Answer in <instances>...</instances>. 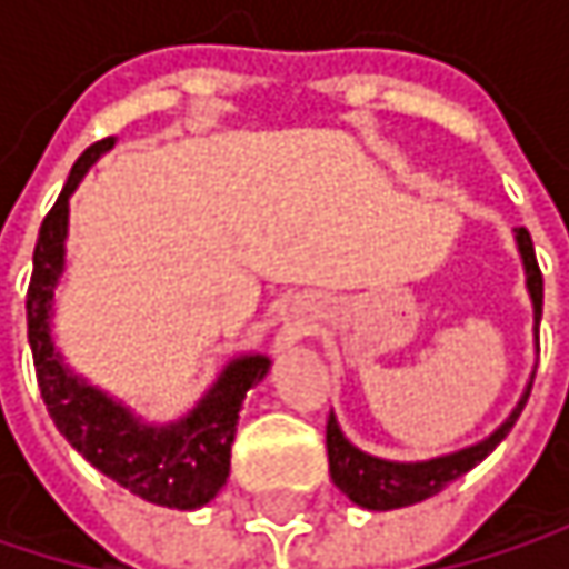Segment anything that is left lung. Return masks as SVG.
Wrapping results in <instances>:
<instances>
[{"label": "left lung", "instance_id": "1", "mask_svg": "<svg viewBox=\"0 0 569 569\" xmlns=\"http://www.w3.org/2000/svg\"><path fill=\"white\" fill-rule=\"evenodd\" d=\"M517 233V250L523 260V273H527V292L533 302V332H540V312H543V277L533 257V243L530 233L523 227L513 230ZM530 389L520 396L517 408L501 421V428H495L485 441L461 448L455 455H441L431 461H386V458H372L366 451H359L339 428L336 415H329L326 421V451H329V475L332 485L359 508L366 511H396L418 505L438 491H445L451 481H458L461 475H468L475 465H481L513 428L520 408L527 405Z\"/></svg>", "mask_w": 569, "mask_h": 569}]
</instances>
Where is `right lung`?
<instances>
[{
  "instance_id": "1",
  "label": "right lung",
  "mask_w": 569,
  "mask_h": 569,
  "mask_svg": "<svg viewBox=\"0 0 569 569\" xmlns=\"http://www.w3.org/2000/svg\"><path fill=\"white\" fill-rule=\"evenodd\" d=\"M111 148L114 138L94 141L74 161L56 207L42 220L32 257V283L26 296L32 362L56 428L84 461H91L101 475L151 505L193 511L213 501L217 491L227 485L240 405L270 372V359H233L220 372L213 389L197 401V408L171 425H144L138 415H131V408L88 386L64 366L52 339V299L64 270L68 197L84 171Z\"/></svg>"
}]
</instances>
